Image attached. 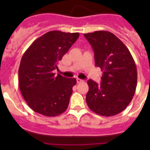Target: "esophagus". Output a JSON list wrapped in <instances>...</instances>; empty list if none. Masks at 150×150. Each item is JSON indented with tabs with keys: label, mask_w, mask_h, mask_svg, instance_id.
Wrapping results in <instances>:
<instances>
[{
	"label": "esophagus",
	"mask_w": 150,
	"mask_h": 150,
	"mask_svg": "<svg viewBox=\"0 0 150 150\" xmlns=\"http://www.w3.org/2000/svg\"><path fill=\"white\" fill-rule=\"evenodd\" d=\"M82 82H83V80L80 79V78H77V83H80Z\"/></svg>",
	"instance_id": "obj_1"
}]
</instances>
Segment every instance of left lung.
I'll return each mask as SVG.
<instances>
[{
  "label": "left lung",
  "instance_id": "8db88e82",
  "mask_svg": "<svg viewBox=\"0 0 150 150\" xmlns=\"http://www.w3.org/2000/svg\"><path fill=\"white\" fill-rule=\"evenodd\" d=\"M94 51L95 65L103 72L101 84L88 80L86 103L91 111L106 117L123 111L131 102L137 84V70L129 50L113 33H86Z\"/></svg>",
  "mask_w": 150,
  "mask_h": 150
}]
</instances>
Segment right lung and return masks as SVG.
Masks as SVG:
<instances>
[{"mask_svg": "<svg viewBox=\"0 0 150 150\" xmlns=\"http://www.w3.org/2000/svg\"><path fill=\"white\" fill-rule=\"evenodd\" d=\"M78 33L49 31L36 39L23 54L19 68L22 96L33 111L54 117L66 111L75 78L58 74V62L79 37Z\"/></svg>", "mask_w": 150, "mask_h": 150, "instance_id": "obj_1", "label": "right lung"}]
</instances>
